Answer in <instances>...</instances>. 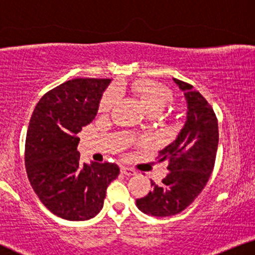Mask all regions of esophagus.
Segmentation results:
<instances>
[{
  "mask_svg": "<svg viewBox=\"0 0 255 255\" xmlns=\"http://www.w3.org/2000/svg\"><path fill=\"white\" fill-rule=\"evenodd\" d=\"M120 172H121V174H124V175H126V176H132L136 174L135 170L132 168H129V167H121Z\"/></svg>",
  "mask_w": 255,
  "mask_h": 255,
  "instance_id": "esophagus-1",
  "label": "esophagus"
}]
</instances>
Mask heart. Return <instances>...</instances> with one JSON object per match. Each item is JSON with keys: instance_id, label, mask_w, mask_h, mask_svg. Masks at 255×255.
I'll list each match as a JSON object with an SVG mask.
<instances>
[{"instance_id": "obj_1", "label": "heart", "mask_w": 255, "mask_h": 255, "mask_svg": "<svg viewBox=\"0 0 255 255\" xmlns=\"http://www.w3.org/2000/svg\"><path fill=\"white\" fill-rule=\"evenodd\" d=\"M116 91L118 93L127 91L131 94L135 98H137L142 108L149 115H157L173 100V91L168 87L149 79H138L125 83L123 86L117 87ZM116 101V94L112 90L105 91L100 102L98 111L102 115H106L115 106Z\"/></svg>"}]
</instances>
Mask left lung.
<instances>
[{
    "mask_svg": "<svg viewBox=\"0 0 255 255\" xmlns=\"http://www.w3.org/2000/svg\"><path fill=\"white\" fill-rule=\"evenodd\" d=\"M187 98V121L177 138L159 152L169 162L161 184L151 180L152 191L136 205L145 214L175 215L185 210L205 188L213 172L219 144L218 119L212 105L189 83L174 79Z\"/></svg>",
    "mask_w": 255,
    "mask_h": 255,
    "instance_id": "left-lung-1",
    "label": "left lung"
}]
</instances>
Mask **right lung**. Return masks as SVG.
<instances>
[{
	"mask_svg": "<svg viewBox=\"0 0 255 255\" xmlns=\"http://www.w3.org/2000/svg\"><path fill=\"white\" fill-rule=\"evenodd\" d=\"M111 79L77 78L57 86L34 109L25 143L30 185L51 213L85 221L103 208L106 189L119 175L116 164L80 162L78 134L96 116Z\"/></svg>",
	"mask_w": 255,
	"mask_h": 255,
	"instance_id": "add662e5",
	"label": "right lung"
}]
</instances>
